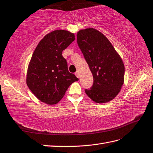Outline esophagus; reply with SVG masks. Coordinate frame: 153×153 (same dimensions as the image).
I'll list each match as a JSON object with an SVG mask.
<instances>
[{
	"label": "esophagus",
	"instance_id": "obj_1",
	"mask_svg": "<svg viewBox=\"0 0 153 153\" xmlns=\"http://www.w3.org/2000/svg\"><path fill=\"white\" fill-rule=\"evenodd\" d=\"M75 75H76V76L77 78H79L80 77V73H79V71H76V72L75 73Z\"/></svg>",
	"mask_w": 153,
	"mask_h": 153
}]
</instances>
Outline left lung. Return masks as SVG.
<instances>
[{
  "label": "left lung",
  "instance_id": "1",
  "mask_svg": "<svg viewBox=\"0 0 153 153\" xmlns=\"http://www.w3.org/2000/svg\"><path fill=\"white\" fill-rule=\"evenodd\" d=\"M76 36L94 78L92 86L85 92L95 102H108L117 96L124 83L123 60L107 37L97 30H80Z\"/></svg>",
  "mask_w": 153,
  "mask_h": 153
}]
</instances>
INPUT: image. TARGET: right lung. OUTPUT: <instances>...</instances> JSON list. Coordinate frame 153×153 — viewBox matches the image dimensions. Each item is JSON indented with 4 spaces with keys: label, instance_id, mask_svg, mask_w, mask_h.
Here are the masks:
<instances>
[{
    "label": "right lung",
    "instance_id": "add662e5",
    "mask_svg": "<svg viewBox=\"0 0 153 153\" xmlns=\"http://www.w3.org/2000/svg\"><path fill=\"white\" fill-rule=\"evenodd\" d=\"M73 33L56 30L40 40L30 61L27 84L42 102L53 105L62 100L71 84L79 80L68 71L62 52L72 43Z\"/></svg>",
    "mask_w": 153,
    "mask_h": 153
}]
</instances>
